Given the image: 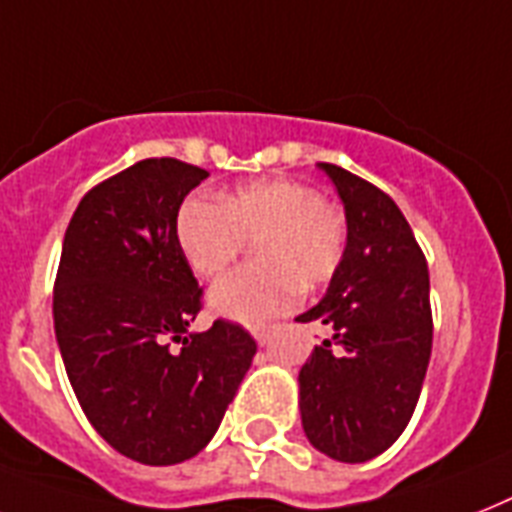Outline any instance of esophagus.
Returning a JSON list of instances; mask_svg holds the SVG:
<instances>
[{
    "instance_id": "34e87169",
    "label": "esophagus",
    "mask_w": 512,
    "mask_h": 512,
    "mask_svg": "<svg viewBox=\"0 0 512 512\" xmlns=\"http://www.w3.org/2000/svg\"><path fill=\"white\" fill-rule=\"evenodd\" d=\"M273 328H276V326L255 328V331H252V336H255V339H257V344H268L270 342V334H273Z\"/></svg>"
}]
</instances>
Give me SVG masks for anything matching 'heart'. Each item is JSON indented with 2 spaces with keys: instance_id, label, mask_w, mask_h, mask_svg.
Segmentation results:
<instances>
[{
  "instance_id": "obj_1",
  "label": "heart",
  "mask_w": 512,
  "mask_h": 512,
  "mask_svg": "<svg viewBox=\"0 0 512 512\" xmlns=\"http://www.w3.org/2000/svg\"><path fill=\"white\" fill-rule=\"evenodd\" d=\"M176 242L202 278L223 276L252 244V268L223 278L207 294L215 315L257 326L286 313L299 289L334 278L347 252V215L294 178H263L226 191L218 202L189 197L176 213Z\"/></svg>"
}]
</instances>
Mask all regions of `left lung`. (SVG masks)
I'll use <instances>...</instances> for the list:
<instances>
[{"mask_svg": "<svg viewBox=\"0 0 512 512\" xmlns=\"http://www.w3.org/2000/svg\"><path fill=\"white\" fill-rule=\"evenodd\" d=\"M347 215V252L326 297L299 323L331 328L299 371L302 429L339 463L389 450L415 410L429 368V268L389 194L350 170L318 162Z\"/></svg>", "mask_w": 512, "mask_h": 512, "instance_id": "obj_1", "label": "left lung"}]
</instances>
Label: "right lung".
<instances>
[{"label": "right lung", "mask_w": 512, "mask_h": 512, "mask_svg": "<svg viewBox=\"0 0 512 512\" xmlns=\"http://www.w3.org/2000/svg\"><path fill=\"white\" fill-rule=\"evenodd\" d=\"M207 176L173 157L136 162L78 202L62 242L52 313L70 386L97 434L144 465L205 450L257 352L236 323L189 331L202 289L173 226Z\"/></svg>", "instance_id": "right-lung-1"}]
</instances>
